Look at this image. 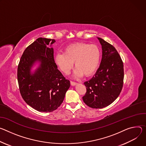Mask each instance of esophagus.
Segmentation results:
<instances>
[{"label": "esophagus", "mask_w": 146, "mask_h": 146, "mask_svg": "<svg viewBox=\"0 0 146 146\" xmlns=\"http://www.w3.org/2000/svg\"><path fill=\"white\" fill-rule=\"evenodd\" d=\"M78 84L76 83V82H73V81H71V85H72V86H75V85H77Z\"/></svg>", "instance_id": "obj_1"}]
</instances>
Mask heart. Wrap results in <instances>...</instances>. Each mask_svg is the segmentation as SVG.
Listing matches in <instances>:
<instances>
[{"label":"heart","mask_w":146,"mask_h":146,"mask_svg":"<svg viewBox=\"0 0 146 146\" xmlns=\"http://www.w3.org/2000/svg\"><path fill=\"white\" fill-rule=\"evenodd\" d=\"M101 53L96 44L79 42L70 44L65 48L64 53L56 54L54 61L60 70L65 74H68L74 66L76 67L74 75L79 77L84 74H93L100 63Z\"/></svg>","instance_id":"1"}]
</instances>
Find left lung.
<instances>
[{
	"instance_id": "8db88e82",
	"label": "left lung",
	"mask_w": 146,
	"mask_h": 146,
	"mask_svg": "<svg viewBox=\"0 0 146 146\" xmlns=\"http://www.w3.org/2000/svg\"><path fill=\"white\" fill-rule=\"evenodd\" d=\"M102 47L100 67L88 81L84 82L86 92L84 103L92 108H103L114 102L119 95L123 83V64L115 48L100 38Z\"/></svg>"
}]
</instances>
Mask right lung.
Wrapping results in <instances>:
<instances>
[{
    "mask_svg": "<svg viewBox=\"0 0 146 146\" xmlns=\"http://www.w3.org/2000/svg\"><path fill=\"white\" fill-rule=\"evenodd\" d=\"M54 39L39 38L28 46L20 60L17 79L20 92L27 104L39 112L56 110L62 103L70 82L58 70L54 60L53 48L48 46ZM40 66L34 73L35 63Z\"/></svg>",
    "mask_w": 146,
    "mask_h": 146,
    "instance_id": "add662e5",
    "label": "right lung"
}]
</instances>
